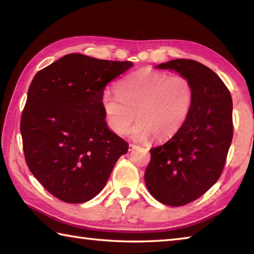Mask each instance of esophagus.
Segmentation results:
<instances>
[{
  "mask_svg": "<svg viewBox=\"0 0 254 254\" xmlns=\"http://www.w3.org/2000/svg\"><path fill=\"white\" fill-rule=\"evenodd\" d=\"M136 147H137V145H135V144H132V143L128 144V150H134Z\"/></svg>",
  "mask_w": 254,
  "mask_h": 254,
  "instance_id": "1",
  "label": "esophagus"
}]
</instances>
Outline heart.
Here are the masks:
<instances>
[{
	"mask_svg": "<svg viewBox=\"0 0 254 254\" xmlns=\"http://www.w3.org/2000/svg\"><path fill=\"white\" fill-rule=\"evenodd\" d=\"M193 102V86L183 75L142 68L117 84V94L106 90L102 106L108 123L117 134H126L135 120L131 135L145 141L172 137L185 126Z\"/></svg>",
	"mask_w": 254,
	"mask_h": 254,
	"instance_id": "obj_1",
	"label": "heart"
}]
</instances>
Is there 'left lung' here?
<instances>
[{
    "label": "left lung",
    "instance_id": "1",
    "mask_svg": "<svg viewBox=\"0 0 254 254\" xmlns=\"http://www.w3.org/2000/svg\"><path fill=\"white\" fill-rule=\"evenodd\" d=\"M157 68L172 69L193 86V102L181 130L150 149L145 183L158 202L182 206L195 201L222 175L233 141V100L218 75L202 63L177 59Z\"/></svg>",
    "mask_w": 254,
    "mask_h": 254
}]
</instances>
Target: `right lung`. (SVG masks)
<instances>
[{
	"label": "right lung",
	"mask_w": 254,
	"mask_h": 254,
	"mask_svg": "<svg viewBox=\"0 0 254 254\" xmlns=\"http://www.w3.org/2000/svg\"><path fill=\"white\" fill-rule=\"evenodd\" d=\"M133 66L71 53L38 72L20 120L25 159L48 192L78 204L95 197L127 143L109 130L107 84Z\"/></svg>",
	"instance_id": "add662e5"
}]
</instances>
